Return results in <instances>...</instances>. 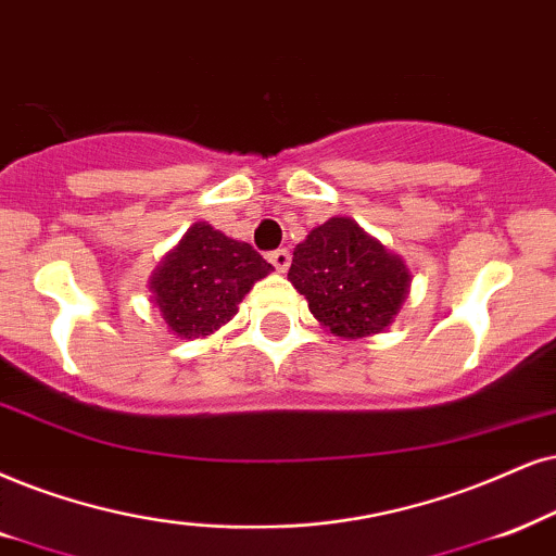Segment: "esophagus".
<instances>
[{"instance_id": "esophagus-1", "label": "esophagus", "mask_w": 556, "mask_h": 556, "mask_svg": "<svg viewBox=\"0 0 556 556\" xmlns=\"http://www.w3.org/2000/svg\"><path fill=\"white\" fill-rule=\"evenodd\" d=\"M266 258H269L271 266L277 271H287V266H290V251H287V249L269 251V254H266Z\"/></svg>"}]
</instances>
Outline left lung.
<instances>
[{
	"mask_svg": "<svg viewBox=\"0 0 556 556\" xmlns=\"http://www.w3.org/2000/svg\"><path fill=\"white\" fill-rule=\"evenodd\" d=\"M287 279L323 328L341 339L379 333L400 313L410 269L351 217H330L298 243Z\"/></svg>",
	"mask_w": 556,
	"mask_h": 556,
	"instance_id": "1",
	"label": "left lung"
}]
</instances>
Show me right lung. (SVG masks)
<instances>
[{"label":"right lung","mask_w":556,"mask_h":556,"mask_svg":"<svg viewBox=\"0 0 556 556\" xmlns=\"http://www.w3.org/2000/svg\"><path fill=\"white\" fill-rule=\"evenodd\" d=\"M274 266L249 243L194 223L153 271L149 290L168 330L205 339L238 313V302Z\"/></svg>","instance_id":"right-lung-1"}]
</instances>
